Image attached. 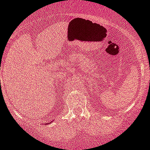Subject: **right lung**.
Here are the masks:
<instances>
[{"label":"right lung","mask_w":150,"mask_h":150,"mask_svg":"<svg viewBox=\"0 0 150 150\" xmlns=\"http://www.w3.org/2000/svg\"><path fill=\"white\" fill-rule=\"evenodd\" d=\"M51 122H50V123H51Z\"/></svg>","instance_id":"add662e5"}]
</instances>
